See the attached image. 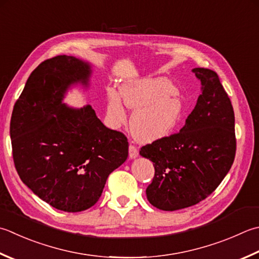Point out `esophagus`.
Listing matches in <instances>:
<instances>
[{
    "mask_svg": "<svg viewBox=\"0 0 259 259\" xmlns=\"http://www.w3.org/2000/svg\"><path fill=\"white\" fill-rule=\"evenodd\" d=\"M138 149H137V147L134 146V145H130L129 146V158L134 159L136 158L137 156H138Z\"/></svg>",
    "mask_w": 259,
    "mask_h": 259,
    "instance_id": "obj_1",
    "label": "esophagus"
}]
</instances>
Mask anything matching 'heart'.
Masks as SVG:
<instances>
[{"label": "heart", "mask_w": 259, "mask_h": 259, "mask_svg": "<svg viewBox=\"0 0 259 259\" xmlns=\"http://www.w3.org/2000/svg\"><path fill=\"white\" fill-rule=\"evenodd\" d=\"M176 86L164 77L143 78L123 84L120 92L106 89V123L119 128L126 122V110H135L130 126L134 136L143 143L164 138L173 133L185 114L183 101Z\"/></svg>", "instance_id": "heart-1"}]
</instances>
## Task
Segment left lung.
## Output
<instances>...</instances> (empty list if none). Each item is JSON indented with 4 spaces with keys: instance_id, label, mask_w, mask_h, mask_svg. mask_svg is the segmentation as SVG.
I'll return each mask as SVG.
<instances>
[{
    "instance_id": "8db88e82",
    "label": "left lung",
    "mask_w": 259,
    "mask_h": 259,
    "mask_svg": "<svg viewBox=\"0 0 259 259\" xmlns=\"http://www.w3.org/2000/svg\"><path fill=\"white\" fill-rule=\"evenodd\" d=\"M192 72L201 80L202 93L184 126L140 149L155 167L147 199L164 211L181 210L206 199L235 160V113L229 96L213 70Z\"/></svg>"
}]
</instances>
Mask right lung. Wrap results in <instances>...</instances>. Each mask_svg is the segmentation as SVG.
<instances>
[{
    "label": "right lung",
    "instance_id": "1",
    "mask_svg": "<svg viewBox=\"0 0 259 259\" xmlns=\"http://www.w3.org/2000/svg\"><path fill=\"white\" fill-rule=\"evenodd\" d=\"M92 69L73 56H56L35 68L14 104L10 123L20 179L65 212L90 209L105 182L128 157V139L101 122L91 105L63 103L70 86L89 85Z\"/></svg>",
    "mask_w": 259,
    "mask_h": 259
}]
</instances>
